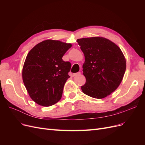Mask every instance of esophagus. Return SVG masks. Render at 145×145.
Segmentation results:
<instances>
[{
	"label": "esophagus",
	"instance_id": "1",
	"mask_svg": "<svg viewBox=\"0 0 145 145\" xmlns=\"http://www.w3.org/2000/svg\"><path fill=\"white\" fill-rule=\"evenodd\" d=\"M79 74H80V72H78L77 73H74L72 74V77H74V76H78L79 75Z\"/></svg>",
	"mask_w": 145,
	"mask_h": 145
}]
</instances>
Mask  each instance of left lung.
<instances>
[{
	"mask_svg": "<svg viewBox=\"0 0 145 145\" xmlns=\"http://www.w3.org/2000/svg\"><path fill=\"white\" fill-rule=\"evenodd\" d=\"M85 56L83 74L86 83L83 93L91 97L103 99L114 91L123 78L126 63L120 48L102 37L78 39Z\"/></svg>",
	"mask_w": 145,
	"mask_h": 145,
	"instance_id": "obj_1",
	"label": "left lung"
}]
</instances>
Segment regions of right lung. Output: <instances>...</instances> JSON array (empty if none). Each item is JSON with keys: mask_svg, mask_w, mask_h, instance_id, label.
Instances as JSON below:
<instances>
[{"mask_svg": "<svg viewBox=\"0 0 145 145\" xmlns=\"http://www.w3.org/2000/svg\"><path fill=\"white\" fill-rule=\"evenodd\" d=\"M71 43L46 40L34 46L26 57L22 78L30 97L39 105L52 106L62 97L71 65L62 57Z\"/></svg>", "mask_w": 145, "mask_h": 145, "instance_id": "obj_1", "label": "right lung"}]
</instances>
